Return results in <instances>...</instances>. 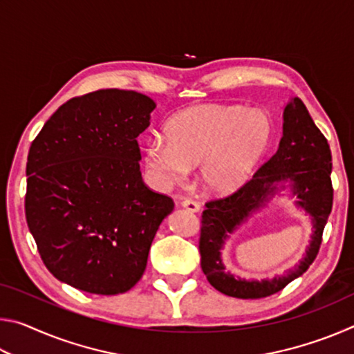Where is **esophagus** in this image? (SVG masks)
<instances>
[{
	"label": "esophagus",
	"instance_id": "esophagus-1",
	"mask_svg": "<svg viewBox=\"0 0 354 354\" xmlns=\"http://www.w3.org/2000/svg\"><path fill=\"white\" fill-rule=\"evenodd\" d=\"M181 206L185 207V209H189L190 212H198L200 207H201V205H200L198 201H195V200H192V198L183 200V201H181Z\"/></svg>",
	"mask_w": 354,
	"mask_h": 354
}]
</instances>
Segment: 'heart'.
I'll return each instance as SVG.
<instances>
[{
    "label": "heart",
    "mask_w": 354,
    "mask_h": 354,
    "mask_svg": "<svg viewBox=\"0 0 354 354\" xmlns=\"http://www.w3.org/2000/svg\"><path fill=\"white\" fill-rule=\"evenodd\" d=\"M272 120L241 106H200L169 123L165 137L154 134L145 145L149 175L160 187L181 184L201 165L203 176L218 190L247 179L272 140Z\"/></svg>",
    "instance_id": "b5f03b06"
}]
</instances>
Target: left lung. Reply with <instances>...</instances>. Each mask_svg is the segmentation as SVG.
<instances>
[{"instance_id":"8db88e82","label":"left lung","mask_w":354,"mask_h":354,"mask_svg":"<svg viewBox=\"0 0 354 354\" xmlns=\"http://www.w3.org/2000/svg\"><path fill=\"white\" fill-rule=\"evenodd\" d=\"M331 169L328 140L315 127L303 101L293 98L284 109L283 139L278 151L236 192L206 203L201 215L200 254L203 273L211 286L227 297L253 299L273 295L301 277L319 254L323 230L333 209ZM287 180L292 183L299 204L313 217L315 232L307 256L293 271L273 280L245 281L226 274L219 257L224 239L274 193L277 185Z\"/></svg>"}]
</instances>
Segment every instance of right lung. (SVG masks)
Segmentation results:
<instances>
[{
  "label": "right lung",
  "mask_w": 354,
  "mask_h": 354,
  "mask_svg": "<svg viewBox=\"0 0 354 354\" xmlns=\"http://www.w3.org/2000/svg\"><path fill=\"white\" fill-rule=\"evenodd\" d=\"M151 98L101 88L64 103L32 140L25 214L45 267L97 295L134 287L175 203L142 181L137 137Z\"/></svg>",
  "instance_id": "obj_1"
}]
</instances>
